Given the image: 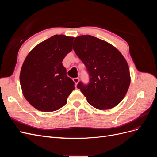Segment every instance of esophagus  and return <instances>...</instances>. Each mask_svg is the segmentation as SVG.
Segmentation results:
<instances>
[{
    "instance_id": "1",
    "label": "esophagus",
    "mask_w": 157,
    "mask_h": 157,
    "mask_svg": "<svg viewBox=\"0 0 157 157\" xmlns=\"http://www.w3.org/2000/svg\"><path fill=\"white\" fill-rule=\"evenodd\" d=\"M73 80L74 81V82L75 83V84H77L78 83V82H79V78L78 77L74 78H73Z\"/></svg>"
}]
</instances>
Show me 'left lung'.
I'll return each mask as SVG.
<instances>
[{
	"mask_svg": "<svg viewBox=\"0 0 157 157\" xmlns=\"http://www.w3.org/2000/svg\"><path fill=\"white\" fill-rule=\"evenodd\" d=\"M73 50L89 73L90 83L80 82L77 85L88 103L99 110L117 106L130 84L129 67L124 56L107 42L88 35L76 37Z\"/></svg>",
	"mask_w": 157,
	"mask_h": 157,
	"instance_id": "obj_1",
	"label": "left lung"
}]
</instances>
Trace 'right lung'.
Returning a JSON list of instances; mask_svg holds the SVG:
<instances>
[{
    "mask_svg": "<svg viewBox=\"0 0 157 157\" xmlns=\"http://www.w3.org/2000/svg\"><path fill=\"white\" fill-rule=\"evenodd\" d=\"M74 37L56 35L36 45L26 57L20 75L22 92L37 110H58L75 88L62 61L73 49Z\"/></svg>",
    "mask_w": 157,
    "mask_h": 157,
    "instance_id": "1",
    "label": "right lung"
}]
</instances>
